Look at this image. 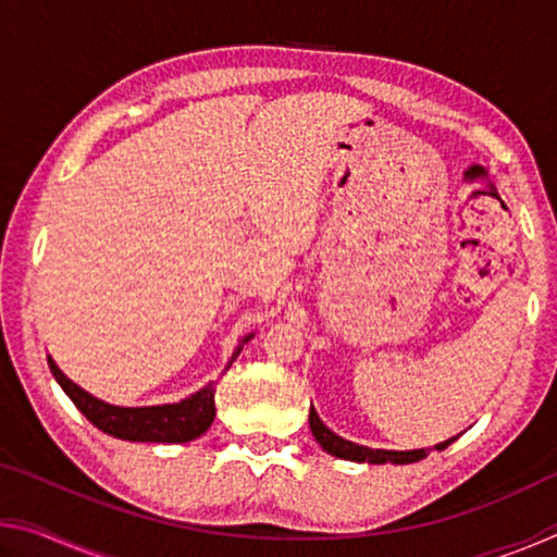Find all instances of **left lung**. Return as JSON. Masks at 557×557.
Here are the masks:
<instances>
[{"label":"left lung","mask_w":557,"mask_h":557,"mask_svg":"<svg viewBox=\"0 0 557 557\" xmlns=\"http://www.w3.org/2000/svg\"><path fill=\"white\" fill-rule=\"evenodd\" d=\"M309 430H312L314 440L322 445L326 455L338 457V459H348V461H358V465H412V461L425 459L432 449H437V451L447 449L451 442L457 440V437L445 440L430 449H373L366 445H356V442H351V440L338 437L336 432H332L324 425L322 418H319L314 410V405L309 408Z\"/></svg>","instance_id":"left-lung-1"}]
</instances>
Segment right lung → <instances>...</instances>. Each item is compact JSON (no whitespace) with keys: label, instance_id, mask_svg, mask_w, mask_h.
I'll return each mask as SVG.
<instances>
[{"label":"right lung","instance_id":"obj_1","mask_svg":"<svg viewBox=\"0 0 557 557\" xmlns=\"http://www.w3.org/2000/svg\"><path fill=\"white\" fill-rule=\"evenodd\" d=\"M256 334L243 336L238 346L233 348L228 363L223 366L221 375L231 369L235 358L240 356L243 346L250 342ZM49 369L53 379L59 381L63 393L73 400L86 418L98 430L108 432V435L127 442H162V445H184L201 437L206 430L211 428L215 418V381H209L196 393L182 398L178 403H164V405H143V408H125V405H112L96 398L88 391H83L78 383H73L59 366H55L53 356H49Z\"/></svg>","mask_w":557,"mask_h":557}]
</instances>
